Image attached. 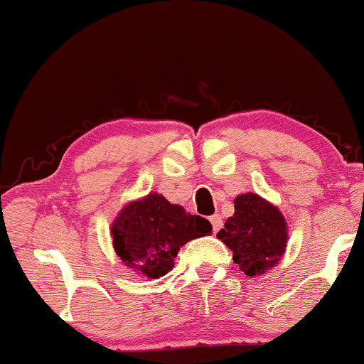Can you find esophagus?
<instances>
[{"label": "esophagus", "instance_id": "1", "mask_svg": "<svg viewBox=\"0 0 364 364\" xmlns=\"http://www.w3.org/2000/svg\"><path fill=\"white\" fill-rule=\"evenodd\" d=\"M209 221H211V224H213V229H214V232H218L219 229L223 228V218L219 216V214H213V216L209 218Z\"/></svg>", "mask_w": 364, "mask_h": 364}]
</instances>
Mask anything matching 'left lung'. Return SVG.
<instances>
[{"mask_svg":"<svg viewBox=\"0 0 364 364\" xmlns=\"http://www.w3.org/2000/svg\"><path fill=\"white\" fill-rule=\"evenodd\" d=\"M232 260L245 275L264 274L282 257L287 245V224L282 213L254 193L234 201V216L218 232Z\"/></svg>","mask_w":364,"mask_h":364,"instance_id":"1","label":"left lung"}]
</instances>
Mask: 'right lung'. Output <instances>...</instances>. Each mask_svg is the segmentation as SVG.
I'll list each match as a JSON object with an SVG mask.
<instances>
[{"label":"right lung","mask_w":364,"mask_h":364,"mask_svg":"<svg viewBox=\"0 0 364 364\" xmlns=\"http://www.w3.org/2000/svg\"><path fill=\"white\" fill-rule=\"evenodd\" d=\"M211 232L208 219L193 216L156 193L125 206L112 226L117 255L150 279L170 272L188 240Z\"/></svg>","instance_id":"add662e5"}]
</instances>
